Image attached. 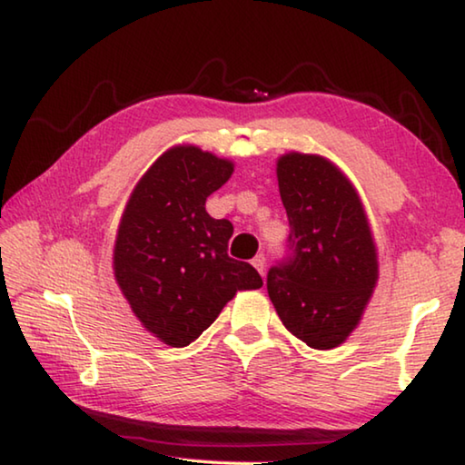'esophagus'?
<instances>
[{
    "instance_id": "obj_1",
    "label": "esophagus",
    "mask_w": 465,
    "mask_h": 465,
    "mask_svg": "<svg viewBox=\"0 0 465 465\" xmlns=\"http://www.w3.org/2000/svg\"><path fill=\"white\" fill-rule=\"evenodd\" d=\"M252 264H254V269L261 272V274H264V269H266V258H264V254H256L254 258H252Z\"/></svg>"
}]
</instances>
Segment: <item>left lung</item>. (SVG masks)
Returning <instances> with one entry per match:
<instances>
[{
    "instance_id": "obj_1",
    "label": "left lung",
    "mask_w": 465,
    "mask_h": 465,
    "mask_svg": "<svg viewBox=\"0 0 465 465\" xmlns=\"http://www.w3.org/2000/svg\"><path fill=\"white\" fill-rule=\"evenodd\" d=\"M277 178L289 238L266 274L269 297L291 334L312 349H334L359 324L377 281L365 211L342 172L320 155H282Z\"/></svg>"
}]
</instances>
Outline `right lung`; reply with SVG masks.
Returning <instances> with one entry per match:
<instances>
[{
	"label": "right lung",
	"mask_w": 465,
	"mask_h": 465,
	"mask_svg": "<svg viewBox=\"0 0 465 465\" xmlns=\"http://www.w3.org/2000/svg\"><path fill=\"white\" fill-rule=\"evenodd\" d=\"M233 163L199 147L163 153L133 191L114 243V277L135 316L170 346H188L240 289L262 287L254 266L227 254L233 225L204 203Z\"/></svg>",
	"instance_id": "1"
}]
</instances>
